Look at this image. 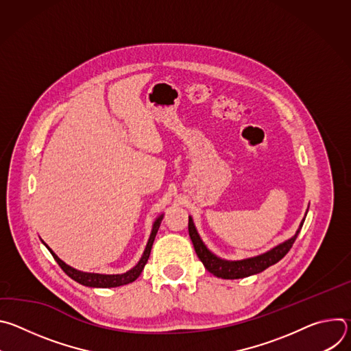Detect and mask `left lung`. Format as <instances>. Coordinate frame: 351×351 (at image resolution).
I'll return each mask as SVG.
<instances>
[{"label": "left lung", "mask_w": 351, "mask_h": 351, "mask_svg": "<svg viewBox=\"0 0 351 351\" xmlns=\"http://www.w3.org/2000/svg\"><path fill=\"white\" fill-rule=\"evenodd\" d=\"M303 223H304V219L302 223H300L297 233L291 239L276 245L275 248L271 250V252L257 256V257H253V258L241 260V261H225V260H221L217 256H214L210 250L204 245L202 239H199V236L194 228L193 219L190 217H189V234L193 241L197 257L204 264V267L207 268L208 272H211L213 275L222 278V279H240V278H247L250 275L260 274L264 269H267L268 267L279 263L289 253V250L291 248L294 240L297 239L300 230H302V228H303Z\"/></svg>", "instance_id": "1"}]
</instances>
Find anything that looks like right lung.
Here are the masks:
<instances>
[{
  "label": "right lung",
  "mask_w": 351,
  "mask_h": 351,
  "mask_svg": "<svg viewBox=\"0 0 351 351\" xmlns=\"http://www.w3.org/2000/svg\"><path fill=\"white\" fill-rule=\"evenodd\" d=\"M161 221H162V215L154 222L152 234H149L148 243H147L145 250H144V254H143L141 260L138 261V264H137L134 268H132L130 271H128L126 274H122V275H101V274H87V272L76 271V269H73L72 267L66 265L64 261H61V260L51 252V248H48V247H47V248L49 250V253L53 254V257H54V260L58 263V265L62 268V271H64L69 278H72L73 280H76L77 283L84 285V286H90V287H117V286H122V285L132 283V282H134V280L138 278V275L141 274L144 265H145L147 261H148L149 253H152V247H153L156 234H157V232H158V228H160V225H161Z\"/></svg>",
  "instance_id": "obj_1"
}]
</instances>
